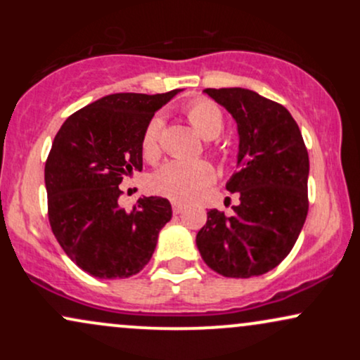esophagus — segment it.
Listing matches in <instances>:
<instances>
[{
	"label": "esophagus",
	"instance_id": "34e87169",
	"mask_svg": "<svg viewBox=\"0 0 360 360\" xmlns=\"http://www.w3.org/2000/svg\"><path fill=\"white\" fill-rule=\"evenodd\" d=\"M184 210V205L179 203V201H172V212H174L176 214L181 213Z\"/></svg>",
	"mask_w": 360,
	"mask_h": 360
}]
</instances>
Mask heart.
<instances>
[{
	"instance_id": "b5f03b06",
	"label": "heart",
	"mask_w": 360,
	"mask_h": 360,
	"mask_svg": "<svg viewBox=\"0 0 360 360\" xmlns=\"http://www.w3.org/2000/svg\"><path fill=\"white\" fill-rule=\"evenodd\" d=\"M186 118L201 137L217 139L225 128V117L218 105L210 100L191 101L184 110ZM160 130L162 120L154 117L147 123L142 135V154L147 160H155L160 155ZM214 154H223L213 148ZM214 181V171L205 160H169L162 164L150 177V186L155 193L172 200H191L201 189L208 188Z\"/></svg>"
}]
</instances>
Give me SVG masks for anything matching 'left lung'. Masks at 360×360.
Listing matches in <instances>:
<instances>
[{"label": "left lung", "mask_w": 360, "mask_h": 360, "mask_svg": "<svg viewBox=\"0 0 360 360\" xmlns=\"http://www.w3.org/2000/svg\"><path fill=\"white\" fill-rule=\"evenodd\" d=\"M237 122V172L226 183L232 217L210 210L196 245L225 278H254L283 262L308 214L309 159L298 123L279 103L243 88L205 89Z\"/></svg>", "instance_id": "obj_1"}]
</instances>
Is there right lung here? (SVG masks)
Masks as SVG:
<instances>
[{
	"mask_svg": "<svg viewBox=\"0 0 360 360\" xmlns=\"http://www.w3.org/2000/svg\"><path fill=\"white\" fill-rule=\"evenodd\" d=\"M181 89L117 93L77 110L62 123L45 162L49 221L62 250L98 279H125L147 266L162 226L166 198H139L120 208L118 188L142 171V135L154 113Z\"/></svg>",
	"mask_w": 360,
	"mask_h": 360,
	"instance_id": "1",
	"label": "right lung"
}]
</instances>
